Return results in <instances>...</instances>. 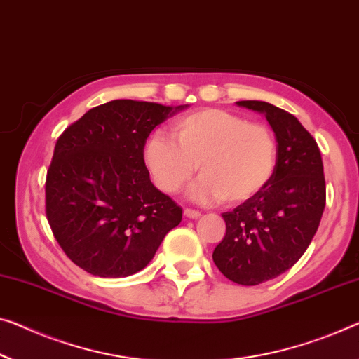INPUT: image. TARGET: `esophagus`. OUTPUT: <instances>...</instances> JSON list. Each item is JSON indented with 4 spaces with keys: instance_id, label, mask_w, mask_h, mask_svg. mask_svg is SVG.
Here are the masks:
<instances>
[{
    "instance_id": "obj_1",
    "label": "esophagus",
    "mask_w": 359,
    "mask_h": 359,
    "mask_svg": "<svg viewBox=\"0 0 359 359\" xmlns=\"http://www.w3.org/2000/svg\"><path fill=\"white\" fill-rule=\"evenodd\" d=\"M184 214H185V217H189V219H198L201 216V212L200 211H196V210H190V208H185L184 210Z\"/></svg>"
}]
</instances>
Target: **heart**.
Here are the masks:
<instances>
[{
  "instance_id": "obj_1",
  "label": "heart",
  "mask_w": 359,
  "mask_h": 359,
  "mask_svg": "<svg viewBox=\"0 0 359 359\" xmlns=\"http://www.w3.org/2000/svg\"><path fill=\"white\" fill-rule=\"evenodd\" d=\"M172 133L177 144L154 132L145 145V163L164 194L184 190L196 165L201 179L190 195L200 203L248 201L274 177L277 140L263 124L224 109H205L175 121Z\"/></svg>"
}]
</instances>
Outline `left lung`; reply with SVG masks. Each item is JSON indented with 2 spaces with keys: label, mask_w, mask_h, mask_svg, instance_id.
Instances as JSON below:
<instances>
[{
  "label": "left lung",
  "mask_w": 359,
  "mask_h": 359,
  "mask_svg": "<svg viewBox=\"0 0 359 359\" xmlns=\"http://www.w3.org/2000/svg\"><path fill=\"white\" fill-rule=\"evenodd\" d=\"M261 112L277 140L269 185L233 211L224 212L226 235L212 261L229 280L259 285L290 269L316 233L325 206L319 147L295 116L266 101H237Z\"/></svg>",
  "instance_id": "8db88e82"
}]
</instances>
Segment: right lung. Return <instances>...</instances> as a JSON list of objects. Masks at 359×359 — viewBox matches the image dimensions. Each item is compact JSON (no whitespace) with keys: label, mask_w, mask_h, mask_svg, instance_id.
I'll use <instances>...</instances> for the list:
<instances>
[{"label":"right lung","mask_w":359,"mask_h":359,"mask_svg":"<svg viewBox=\"0 0 359 359\" xmlns=\"http://www.w3.org/2000/svg\"><path fill=\"white\" fill-rule=\"evenodd\" d=\"M184 106L114 100L57 138L46 174V219L74 264L98 277L147 267L182 208L149 180L147 138Z\"/></svg>","instance_id":"right-lung-1"}]
</instances>
